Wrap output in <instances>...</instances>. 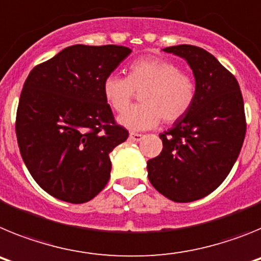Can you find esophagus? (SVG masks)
I'll list each match as a JSON object with an SVG mask.
<instances>
[{"label": "esophagus", "instance_id": "1", "mask_svg": "<svg viewBox=\"0 0 261 261\" xmlns=\"http://www.w3.org/2000/svg\"><path fill=\"white\" fill-rule=\"evenodd\" d=\"M142 138H144V135H141V133H136V132L129 133V140H130V141H141Z\"/></svg>", "mask_w": 261, "mask_h": 261}]
</instances>
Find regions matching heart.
I'll return each instance as SVG.
<instances>
[{
	"mask_svg": "<svg viewBox=\"0 0 261 261\" xmlns=\"http://www.w3.org/2000/svg\"><path fill=\"white\" fill-rule=\"evenodd\" d=\"M136 92L142 105L128 109ZM103 95L119 116V123L133 130H145L163 123L172 124L191 110L196 98L193 77L172 61L147 57L133 61L126 77L110 74L103 81Z\"/></svg>",
	"mask_w": 261,
	"mask_h": 261,
	"instance_id": "heart-1",
	"label": "heart"
}]
</instances>
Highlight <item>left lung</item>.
Masks as SVG:
<instances>
[{"mask_svg": "<svg viewBox=\"0 0 261 261\" xmlns=\"http://www.w3.org/2000/svg\"><path fill=\"white\" fill-rule=\"evenodd\" d=\"M187 60L196 80L191 110L161 133L163 149L147 161L151 186L175 202H191L221 186L241 153L246 136L238 81L213 55L196 45L165 48Z\"/></svg>", "mask_w": 261, "mask_h": 261, "instance_id": "1", "label": "left lung"}]
</instances>
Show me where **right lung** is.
Segmentation results:
<instances>
[{
  "instance_id": "add662e5",
  "label": "right lung",
  "mask_w": 261,
  "mask_h": 261,
  "mask_svg": "<svg viewBox=\"0 0 261 261\" xmlns=\"http://www.w3.org/2000/svg\"><path fill=\"white\" fill-rule=\"evenodd\" d=\"M130 53L123 45L75 44L30 71L15 133L34 180L62 201L94 199L110 180V153L128 138L103 95V81Z\"/></svg>"
}]
</instances>
